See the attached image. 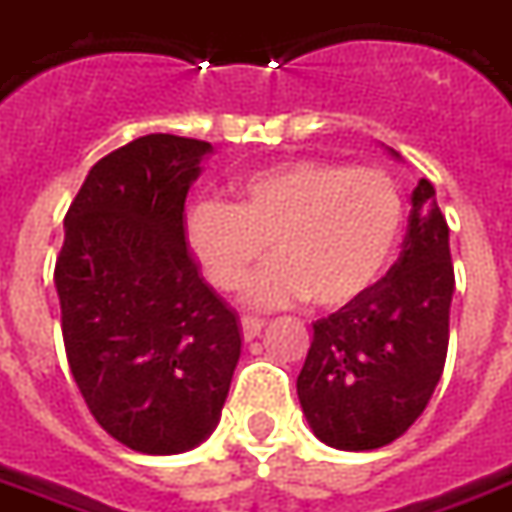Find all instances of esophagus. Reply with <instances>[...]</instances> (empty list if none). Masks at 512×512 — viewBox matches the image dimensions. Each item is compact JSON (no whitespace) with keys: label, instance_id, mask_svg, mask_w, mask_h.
Wrapping results in <instances>:
<instances>
[{"label":"esophagus","instance_id":"esophagus-1","mask_svg":"<svg viewBox=\"0 0 512 512\" xmlns=\"http://www.w3.org/2000/svg\"><path fill=\"white\" fill-rule=\"evenodd\" d=\"M266 321L263 318H255V315H244L241 318V332H244V340H255L257 334L263 332Z\"/></svg>","mask_w":512,"mask_h":512}]
</instances>
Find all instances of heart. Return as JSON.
Returning <instances> with one entry per match:
<instances>
[{"label": "heart", "instance_id": "1", "mask_svg": "<svg viewBox=\"0 0 512 512\" xmlns=\"http://www.w3.org/2000/svg\"><path fill=\"white\" fill-rule=\"evenodd\" d=\"M235 194V202H191L186 241L222 290L238 288L268 249L274 260L244 285L252 307L307 296L318 307H343L376 285L403 230V197L381 169L296 158L249 172Z\"/></svg>", "mask_w": 512, "mask_h": 512}]
</instances>
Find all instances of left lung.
<instances>
[{
	"label": "left lung",
	"instance_id": "left-lung-1",
	"mask_svg": "<svg viewBox=\"0 0 512 512\" xmlns=\"http://www.w3.org/2000/svg\"><path fill=\"white\" fill-rule=\"evenodd\" d=\"M400 161V153L386 147ZM455 274L450 227L430 180L411 194L408 230L389 274L312 323L296 392L312 433L334 450H378L403 436L439 384Z\"/></svg>",
	"mask_w": 512,
	"mask_h": 512
}]
</instances>
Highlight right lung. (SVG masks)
Listing matches in <instances>:
<instances>
[{
    "instance_id": "1",
    "label": "right lung",
    "mask_w": 512,
    "mask_h": 512,
    "mask_svg": "<svg viewBox=\"0 0 512 512\" xmlns=\"http://www.w3.org/2000/svg\"><path fill=\"white\" fill-rule=\"evenodd\" d=\"M211 142L139 136L101 158L65 216L54 268L68 365L98 425L145 455L219 425L241 326L202 279L183 205Z\"/></svg>"
}]
</instances>
